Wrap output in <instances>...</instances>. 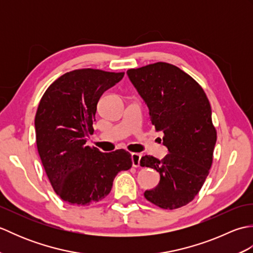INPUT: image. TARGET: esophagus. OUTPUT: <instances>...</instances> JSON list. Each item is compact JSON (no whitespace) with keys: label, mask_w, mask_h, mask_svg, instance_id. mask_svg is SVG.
<instances>
[{"label":"esophagus","mask_w":253,"mask_h":253,"mask_svg":"<svg viewBox=\"0 0 253 253\" xmlns=\"http://www.w3.org/2000/svg\"><path fill=\"white\" fill-rule=\"evenodd\" d=\"M140 159H141V154L131 153V162H132L133 168H139V166H140Z\"/></svg>","instance_id":"esophagus-1"}]
</instances>
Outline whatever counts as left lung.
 Here are the masks:
<instances>
[{"label": "left lung", "instance_id": "obj_1", "mask_svg": "<svg viewBox=\"0 0 253 253\" xmlns=\"http://www.w3.org/2000/svg\"><path fill=\"white\" fill-rule=\"evenodd\" d=\"M127 76L148 106L155 130L164 133L169 152L162 161L141 158V166L160 174L158 186L144 191V197L162 209L186 206L200 191L212 165L216 131L210 102L196 80L171 64L129 69Z\"/></svg>", "mask_w": 253, "mask_h": 253}]
</instances>
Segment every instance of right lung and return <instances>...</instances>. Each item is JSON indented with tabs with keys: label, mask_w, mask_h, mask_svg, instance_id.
Masks as SVG:
<instances>
[{
	"label": "right lung",
	"mask_w": 253,
	"mask_h": 253,
	"mask_svg": "<svg viewBox=\"0 0 253 253\" xmlns=\"http://www.w3.org/2000/svg\"><path fill=\"white\" fill-rule=\"evenodd\" d=\"M124 73L77 69L46 89L35 118L38 152L49 180L62 200L89 206L109 195L121 170L131 168L125 150L102 153L85 146L93 132L98 102Z\"/></svg>",
	"instance_id": "add662e5"
}]
</instances>
